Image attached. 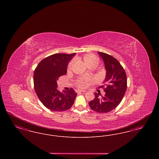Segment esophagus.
Returning <instances> with one entry per match:
<instances>
[{
  "label": "esophagus",
  "mask_w": 159,
  "mask_h": 159,
  "mask_svg": "<svg viewBox=\"0 0 159 159\" xmlns=\"http://www.w3.org/2000/svg\"><path fill=\"white\" fill-rule=\"evenodd\" d=\"M76 92H86V91H82V90H77Z\"/></svg>",
  "instance_id": "obj_1"
}]
</instances>
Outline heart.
<instances>
[{
  "label": "heart",
  "mask_w": 159,
  "mask_h": 159,
  "mask_svg": "<svg viewBox=\"0 0 159 159\" xmlns=\"http://www.w3.org/2000/svg\"><path fill=\"white\" fill-rule=\"evenodd\" d=\"M83 60L84 62L86 64L88 65L89 64L92 63V62H97V58L96 57L95 55H94L92 53H87L85 54L83 56ZM71 66H72V63L70 62L68 65V67H67V70L70 71L71 68ZM92 79L91 77H88V78H85V79H80L79 80V82L77 83V86L79 88H84L86 86H87L88 83L92 81Z\"/></svg>",
  "instance_id": "b5f03b06"
}]
</instances>
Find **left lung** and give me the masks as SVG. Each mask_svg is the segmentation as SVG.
I'll use <instances>...</instances> for the list:
<instances>
[{"instance_id":"obj_1","label":"left lung","mask_w":159,"mask_h":159,"mask_svg":"<svg viewBox=\"0 0 159 159\" xmlns=\"http://www.w3.org/2000/svg\"><path fill=\"white\" fill-rule=\"evenodd\" d=\"M103 60L106 70L104 85L102 88L106 94L104 96L95 93V98L89 102L91 109L97 113H105L116 108L123 98L127 88V77L120 62L113 57L98 52Z\"/></svg>"}]
</instances>
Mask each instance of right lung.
<instances>
[{
  "mask_svg": "<svg viewBox=\"0 0 159 159\" xmlns=\"http://www.w3.org/2000/svg\"><path fill=\"white\" fill-rule=\"evenodd\" d=\"M76 55L55 53L41 61L34 71V87L38 98L47 108L53 111H64L74 104L77 93L73 89L60 92L57 81L67 73L70 60Z\"/></svg>",
  "mask_w": 159,
  "mask_h": 159,
  "instance_id": "right-lung-1",
  "label": "right lung"
}]
</instances>
